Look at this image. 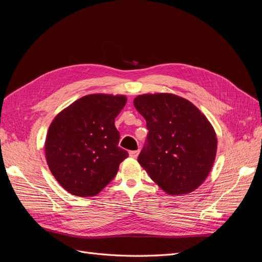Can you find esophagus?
I'll return each instance as SVG.
<instances>
[{"label": "esophagus", "mask_w": 262, "mask_h": 262, "mask_svg": "<svg viewBox=\"0 0 262 262\" xmlns=\"http://www.w3.org/2000/svg\"><path fill=\"white\" fill-rule=\"evenodd\" d=\"M139 153H140V150H139V149H137V150H130L129 155H130L131 157H133V158H137V157H138V155H139Z\"/></svg>", "instance_id": "1"}]
</instances>
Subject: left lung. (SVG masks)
Wrapping results in <instances>:
<instances>
[{
  "label": "left lung",
  "mask_w": 262,
  "mask_h": 262,
  "mask_svg": "<svg viewBox=\"0 0 262 262\" xmlns=\"http://www.w3.org/2000/svg\"><path fill=\"white\" fill-rule=\"evenodd\" d=\"M133 104L148 130L140 165L168 194L193 191L208 177L216 155V134L207 117L173 94L140 95Z\"/></svg>",
  "instance_id": "8db88e82"
}]
</instances>
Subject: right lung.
<instances>
[{
    "label": "right lung",
    "mask_w": 262,
    "mask_h": 262,
    "mask_svg": "<svg viewBox=\"0 0 262 262\" xmlns=\"http://www.w3.org/2000/svg\"><path fill=\"white\" fill-rule=\"evenodd\" d=\"M123 95L93 94L75 100L53 119L46 138V158L54 178L77 196L98 194L129 156L119 147L115 119Z\"/></svg>",
    "instance_id": "add662e5"
}]
</instances>
